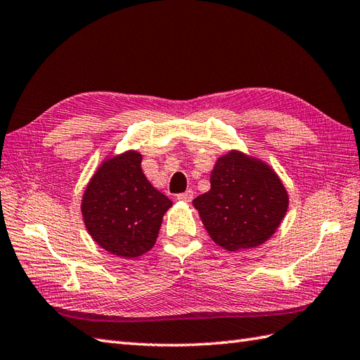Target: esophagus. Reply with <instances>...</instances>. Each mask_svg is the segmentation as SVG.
<instances>
[{"label": "esophagus", "instance_id": "1", "mask_svg": "<svg viewBox=\"0 0 360 360\" xmlns=\"http://www.w3.org/2000/svg\"><path fill=\"white\" fill-rule=\"evenodd\" d=\"M178 200L184 201V202H190L193 200V192H192V190H187V192H184V193H179Z\"/></svg>", "mask_w": 360, "mask_h": 360}]
</instances>
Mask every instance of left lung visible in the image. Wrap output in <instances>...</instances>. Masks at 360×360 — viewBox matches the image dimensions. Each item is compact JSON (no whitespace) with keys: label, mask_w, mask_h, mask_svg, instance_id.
<instances>
[{"label":"left lung","mask_w":360,"mask_h":360,"mask_svg":"<svg viewBox=\"0 0 360 360\" xmlns=\"http://www.w3.org/2000/svg\"><path fill=\"white\" fill-rule=\"evenodd\" d=\"M210 186L193 205L212 240L227 250L264 243L288 210V193L277 174L238 151L218 159Z\"/></svg>","instance_id":"8db88e82"}]
</instances>
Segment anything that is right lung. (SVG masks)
I'll return each instance as SVG.
<instances>
[{
	"label": "right lung",
	"mask_w": 360,
	"mask_h": 360,
	"mask_svg": "<svg viewBox=\"0 0 360 360\" xmlns=\"http://www.w3.org/2000/svg\"><path fill=\"white\" fill-rule=\"evenodd\" d=\"M136 151L112 158L98 168L83 195L82 213L94 241L125 258L142 255L155 244L172 201L153 187Z\"/></svg>",
	"instance_id": "1"
}]
</instances>
